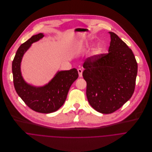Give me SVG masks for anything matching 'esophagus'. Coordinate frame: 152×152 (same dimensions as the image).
I'll return each mask as SVG.
<instances>
[{
	"label": "esophagus",
	"instance_id": "34e87169",
	"mask_svg": "<svg viewBox=\"0 0 152 152\" xmlns=\"http://www.w3.org/2000/svg\"><path fill=\"white\" fill-rule=\"evenodd\" d=\"M78 74H79V77H82V76H83V70L81 69H78Z\"/></svg>",
	"mask_w": 152,
	"mask_h": 152
}]
</instances>
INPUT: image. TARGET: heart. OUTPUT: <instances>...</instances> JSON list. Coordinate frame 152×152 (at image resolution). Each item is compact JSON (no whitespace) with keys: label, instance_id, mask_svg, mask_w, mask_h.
<instances>
[{"label":"heart","instance_id":"1","mask_svg":"<svg viewBox=\"0 0 152 152\" xmlns=\"http://www.w3.org/2000/svg\"><path fill=\"white\" fill-rule=\"evenodd\" d=\"M94 45V43L92 41H90V42L87 43V45L92 47ZM103 52V47L101 44L97 45L92 50V54L94 56H100Z\"/></svg>","mask_w":152,"mask_h":152}]
</instances>
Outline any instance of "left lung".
<instances>
[{
	"label": "left lung",
	"mask_w": 152,
	"mask_h": 152,
	"mask_svg": "<svg viewBox=\"0 0 152 152\" xmlns=\"http://www.w3.org/2000/svg\"><path fill=\"white\" fill-rule=\"evenodd\" d=\"M111 37L108 53L88 58L83 72L90 105L102 114L112 113L132 97L138 65L134 54L115 34Z\"/></svg>",
	"instance_id": "left-lung-1"
}]
</instances>
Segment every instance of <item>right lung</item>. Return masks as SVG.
Segmentation results:
<instances>
[{
	"mask_svg": "<svg viewBox=\"0 0 152 152\" xmlns=\"http://www.w3.org/2000/svg\"><path fill=\"white\" fill-rule=\"evenodd\" d=\"M39 33L32 36L18 48L12 65L14 85L18 96L32 110L41 113L48 114L58 110L67 97L72 83L78 78L75 68L68 71H58L54 77L42 86H35L27 83L21 71V64L25 53L32 44L42 38Z\"/></svg>",
	"mask_w": 152,
	"mask_h": 152,
	"instance_id": "1",
	"label": "right lung"
}]
</instances>
